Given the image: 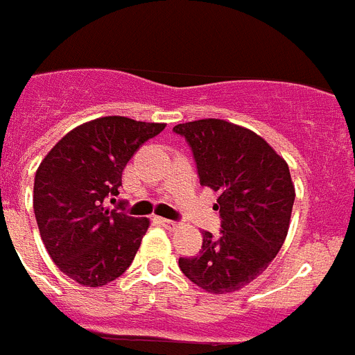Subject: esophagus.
Here are the masks:
<instances>
[{
	"mask_svg": "<svg viewBox=\"0 0 355 355\" xmlns=\"http://www.w3.org/2000/svg\"><path fill=\"white\" fill-rule=\"evenodd\" d=\"M159 223L163 225L165 228H168V230H174V228H178V223H175V221H171V219L159 218Z\"/></svg>",
	"mask_w": 355,
	"mask_h": 355,
	"instance_id": "1",
	"label": "esophagus"
}]
</instances>
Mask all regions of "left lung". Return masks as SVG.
Returning a JSON list of instances; mask_svg holds the SVG:
<instances>
[{"instance_id": "left-lung-1", "label": "left lung", "mask_w": 355, "mask_h": 355, "mask_svg": "<svg viewBox=\"0 0 355 355\" xmlns=\"http://www.w3.org/2000/svg\"><path fill=\"white\" fill-rule=\"evenodd\" d=\"M198 165L199 183L218 192L221 232L203 234L198 256L180 268L209 294L236 292L256 279L288 234L295 190L286 161L261 136L225 119L175 125Z\"/></svg>"}]
</instances>
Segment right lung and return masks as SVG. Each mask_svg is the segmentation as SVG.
<instances>
[{
    "instance_id": "right-lung-1",
    "label": "right lung",
    "mask_w": 355,
    "mask_h": 355,
    "mask_svg": "<svg viewBox=\"0 0 355 355\" xmlns=\"http://www.w3.org/2000/svg\"><path fill=\"white\" fill-rule=\"evenodd\" d=\"M165 127L123 116L92 119L61 137L37 166L40 236L58 268L79 285L103 286L130 266L150 221L127 216L114 196L134 152Z\"/></svg>"
}]
</instances>
